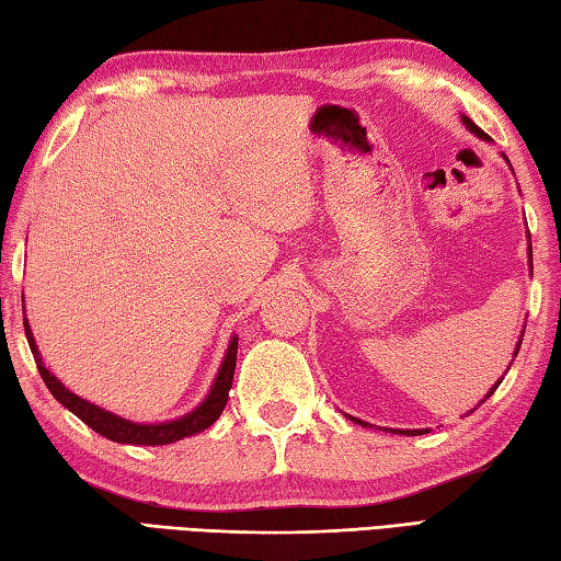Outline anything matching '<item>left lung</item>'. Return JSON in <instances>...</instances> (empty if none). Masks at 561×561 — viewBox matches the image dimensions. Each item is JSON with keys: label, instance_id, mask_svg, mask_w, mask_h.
Here are the masks:
<instances>
[{"label": "left lung", "instance_id": "obj_1", "mask_svg": "<svg viewBox=\"0 0 561 561\" xmlns=\"http://www.w3.org/2000/svg\"><path fill=\"white\" fill-rule=\"evenodd\" d=\"M462 124H465V126H467V128L471 130V134H474L477 138H481V140H489V136L484 134V130H481V128L474 124V121H471V118H469V116H465V114H462ZM503 160L508 162V158H506V156H503ZM508 164H511V162H508ZM511 170H513V168H511ZM528 238H530V230H528ZM528 260H530V270H533V245H530V243H528ZM520 343H523V335H520V340H518V345H515V350H513V359H515V355H518ZM513 359H511V365H513ZM511 365H508V369H511ZM501 381H503V377H501L496 383H493V387L486 391V397L477 403V409H479V405L484 403V401L491 397L493 391L499 389V383H501ZM477 409H471L469 413H474ZM469 413H467V415H469ZM345 415H347V413H345ZM347 419H350V421H355V423H357V425H362V427H369V423L359 421V419H353V415H347ZM383 431H391V427H383ZM391 433H401V435H423V433H427V427H415V431H391Z\"/></svg>", "mask_w": 561, "mask_h": 561}]
</instances>
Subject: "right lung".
Listing matches in <instances>:
<instances>
[{
	"instance_id": "right-lung-1",
	"label": "right lung",
	"mask_w": 561,
	"mask_h": 561,
	"mask_svg": "<svg viewBox=\"0 0 561 561\" xmlns=\"http://www.w3.org/2000/svg\"><path fill=\"white\" fill-rule=\"evenodd\" d=\"M24 328H26V340H28L33 359H36L41 377H43V381H46V387L55 397V401H60L65 409L75 413L82 423L90 425L94 433L108 437V440L121 443V445H170V443L184 440V437H190V435L202 433V431H206V427H211L218 421V415H221L226 409L230 383H233V375H236L238 335L230 337L221 367H218V375L211 383V389H208L206 399L199 405H194L190 413H184L174 421L136 423V421H128V419H124V415H116L112 411L102 409V405H96V403L72 393L46 367V362H43V357L38 353V345H36V337H33V331L28 325V318H24Z\"/></svg>"
}]
</instances>
